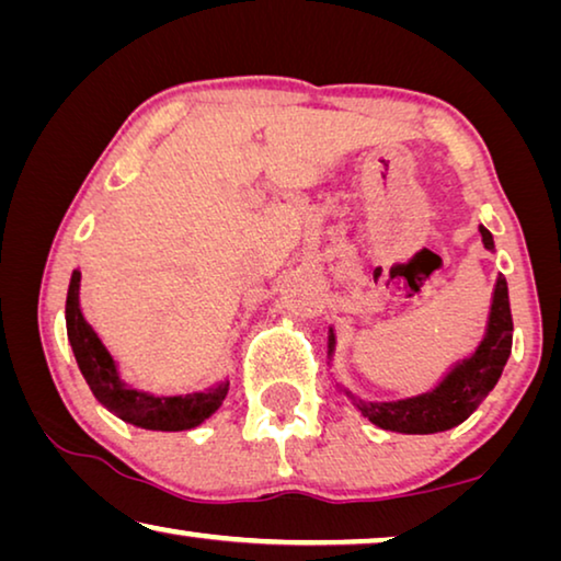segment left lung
Instances as JSON below:
<instances>
[{
  "label": "left lung",
  "instance_id": "obj_1",
  "mask_svg": "<svg viewBox=\"0 0 561 561\" xmlns=\"http://www.w3.org/2000/svg\"><path fill=\"white\" fill-rule=\"evenodd\" d=\"M484 249L492 252L494 239L489 229L479 227ZM512 312H510V291H506V279L496 277L492 307H489V319L482 342L469 357L455 362L444 375L437 387L430 392L394 399V402H367V399L354 397L350 389L342 385L340 392L352 399V404L359 409L362 416L387 432L399 434H437L447 432L467 420L474 409L484 402L486 394L492 392L496 381L502 377V369L512 354ZM336 336L334 329L329 327V359L334 357Z\"/></svg>",
  "mask_w": 561,
  "mask_h": 561
}]
</instances>
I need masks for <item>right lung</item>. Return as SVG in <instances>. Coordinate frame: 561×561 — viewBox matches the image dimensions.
Segmentation results:
<instances>
[{"mask_svg": "<svg viewBox=\"0 0 561 561\" xmlns=\"http://www.w3.org/2000/svg\"><path fill=\"white\" fill-rule=\"evenodd\" d=\"M79 279H82V272L75 270L72 279H69L65 309L67 336L69 344H72L79 371H82L96 402L110 409L114 416H119L122 422L152 432L194 430L204 420H209L221 407V402H225L229 381H219V385L204 389V392L176 397H157L129 387L122 379L117 362H114L110 350L100 340V334L94 332L92 324L82 314V307H79Z\"/></svg>", "mask_w": 561, "mask_h": 561, "instance_id": "1", "label": "right lung"}]
</instances>
